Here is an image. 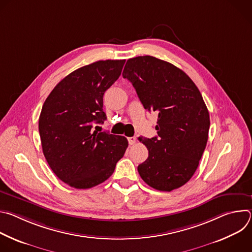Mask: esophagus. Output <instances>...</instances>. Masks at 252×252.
Here are the masks:
<instances>
[{
	"label": "esophagus",
	"mask_w": 252,
	"mask_h": 252,
	"mask_svg": "<svg viewBox=\"0 0 252 252\" xmlns=\"http://www.w3.org/2000/svg\"><path fill=\"white\" fill-rule=\"evenodd\" d=\"M127 140H128L129 145H134V143L136 142V137L135 136H130V137L127 138Z\"/></svg>",
	"instance_id": "1"
}]
</instances>
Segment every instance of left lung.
I'll list each match as a JSON object with an SVG mask.
<instances>
[{"label": "left lung", "instance_id": "8db88e82", "mask_svg": "<svg viewBox=\"0 0 252 252\" xmlns=\"http://www.w3.org/2000/svg\"><path fill=\"white\" fill-rule=\"evenodd\" d=\"M123 77L133 86L145 109L158 114V136L138 137L149 150L137 166L142 181L171 191L194 174L205 150L209 114L202 95L181 68L152 56L127 60Z\"/></svg>", "mask_w": 252, "mask_h": 252}]
</instances>
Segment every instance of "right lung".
<instances>
[{"label":"right lung","instance_id":"add662e5","mask_svg":"<svg viewBox=\"0 0 252 252\" xmlns=\"http://www.w3.org/2000/svg\"><path fill=\"white\" fill-rule=\"evenodd\" d=\"M126 60L97 61L63 79L44 102L39 131L54 173L71 188L86 189L106 181L128 146L126 137L98 132L104 92L121 76Z\"/></svg>","mask_w":252,"mask_h":252}]
</instances>
